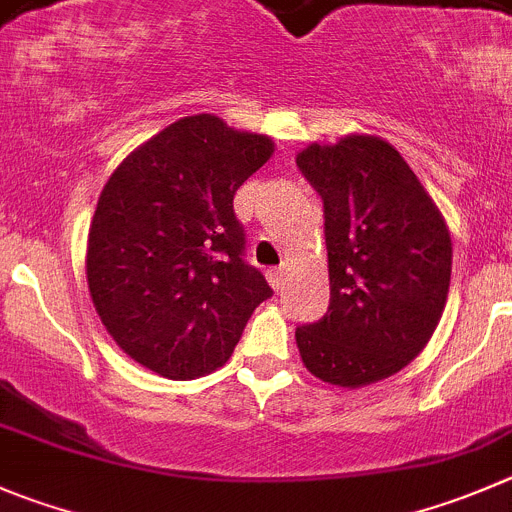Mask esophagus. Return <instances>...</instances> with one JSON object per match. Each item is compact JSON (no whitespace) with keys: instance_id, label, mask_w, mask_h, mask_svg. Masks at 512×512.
<instances>
[{"instance_id":"34e87169","label":"esophagus","mask_w":512,"mask_h":512,"mask_svg":"<svg viewBox=\"0 0 512 512\" xmlns=\"http://www.w3.org/2000/svg\"><path fill=\"white\" fill-rule=\"evenodd\" d=\"M284 276H286V269H281V266H279V269H269V271H266V279H269V284L274 286L276 291H279L281 284H284Z\"/></svg>"}]
</instances>
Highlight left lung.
I'll return each mask as SVG.
<instances>
[{"instance_id": "8db88e82", "label": "left lung", "mask_w": 512, "mask_h": 512, "mask_svg": "<svg viewBox=\"0 0 512 512\" xmlns=\"http://www.w3.org/2000/svg\"><path fill=\"white\" fill-rule=\"evenodd\" d=\"M296 165L324 201L329 309L296 329L321 382L357 389L405 369L430 342L450 291L452 241L407 160L377 135L311 143Z\"/></svg>"}]
</instances>
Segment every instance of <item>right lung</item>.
I'll use <instances>...</instances> for the list:
<instances>
[{"mask_svg": "<svg viewBox=\"0 0 512 512\" xmlns=\"http://www.w3.org/2000/svg\"><path fill=\"white\" fill-rule=\"evenodd\" d=\"M274 155L269 135L180 118L107 178L87 236L92 304L118 347L168 379L223 367L274 291L243 261L233 196Z\"/></svg>", "mask_w": 512, "mask_h": 512, "instance_id": "add662e5", "label": "right lung"}]
</instances>
